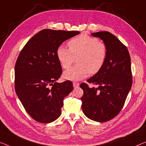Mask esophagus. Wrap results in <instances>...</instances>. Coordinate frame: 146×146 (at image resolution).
<instances>
[{
  "label": "esophagus",
  "mask_w": 146,
  "mask_h": 146,
  "mask_svg": "<svg viewBox=\"0 0 146 146\" xmlns=\"http://www.w3.org/2000/svg\"><path fill=\"white\" fill-rule=\"evenodd\" d=\"M73 85L74 88H76V87H78L79 86V82H73Z\"/></svg>",
  "instance_id": "1"
}]
</instances>
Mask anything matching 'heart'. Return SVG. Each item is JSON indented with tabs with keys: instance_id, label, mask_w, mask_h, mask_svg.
Here are the masks:
<instances>
[{
	"instance_id": "obj_1",
	"label": "heart",
	"mask_w": 146,
	"mask_h": 146,
	"mask_svg": "<svg viewBox=\"0 0 146 146\" xmlns=\"http://www.w3.org/2000/svg\"><path fill=\"white\" fill-rule=\"evenodd\" d=\"M69 49L61 45L56 54L61 66L68 69L77 58L78 65L64 73L65 79L77 81L86 77L89 73L98 72L105 64L107 48L95 37L82 34L71 39L68 42Z\"/></svg>"
}]
</instances>
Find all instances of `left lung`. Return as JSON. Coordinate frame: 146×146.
I'll list each match as a JSON object with an SVG mask.
<instances>
[{
  "instance_id": "obj_1",
  "label": "left lung",
  "mask_w": 146,
  "mask_h": 146,
  "mask_svg": "<svg viewBox=\"0 0 146 146\" xmlns=\"http://www.w3.org/2000/svg\"><path fill=\"white\" fill-rule=\"evenodd\" d=\"M91 35L103 40L107 58L100 70L87 80L96 88L86 83L80 85L84 92L82 109L88 119L102 123L113 119L123 107L132 86L131 61L127 48L111 33L100 31Z\"/></svg>"
}]
</instances>
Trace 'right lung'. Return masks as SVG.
<instances>
[{
    "label": "right lung",
    "instance_id": "add662e5",
    "mask_svg": "<svg viewBox=\"0 0 146 146\" xmlns=\"http://www.w3.org/2000/svg\"><path fill=\"white\" fill-rule=\"evenodd\" d=\"M79 31L43 29L21 50L15 66L16 94L34 120L42 123L56 121L61 114L63 100L73 90L69 80L56 82L62 73L58 48Z\"/></svg>",
    "mask_w": 146,
    "mask_h": 146
}]
</instances>
